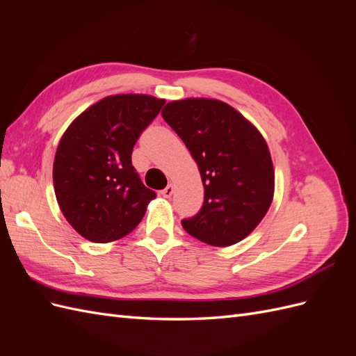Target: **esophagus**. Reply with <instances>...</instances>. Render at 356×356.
<instances>
[{
    "instance_id": "obj_1",
    "label": "esophagus",
    "mask_w": 356,
    "mask_h": 356,
    "mask_svg": "<svg viewBox=\"0 0 356 356\" xmlns=\"http://www.w3.org/2000/svg\"><path fill=\"white\" fill-rule=\"evenodd\" d=\"M161 195H163L165 197H170L172 195H174V186L169 184L166 188L161 190Z\"/></svg>"
}]
</instances>
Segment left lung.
I'll return each mask as SVG.
<instances>
[{
	"label": "left lung",
	"instance_id": "obj_1",
	"mask_svg": "<svg viewBox=\"0 0 356 356\" xmlns=\"http://www.w3.org/2000/svg\"><path fill=\"white\" fill-rule=\"evenodd\" d=\"M161 115L190 149L204 187L200 211L182 220V227L212 246L241 242L273 199L275 174L264 138L242 114L215 99L169 102Z\"/></svg>",
	"mask_w": 356,
	"mask_h": 356
}]
</instances>
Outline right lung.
I'll return each mask as SVG.
<instances>
[{
	"label": "right lung",
	"instance_id": "right-lung-1",
	"mask_svg": "<svg viewBox=\"0 0 356 356\" xmlns=\"http://www.w3.org/2000/svg\"><path fill=\"white\" fill-rule=\"evenodd\" d=\"M163 99L115 95L80 114L63 134L53 163V184L62 213L83 238L117 241L141 222L156 191L132 165L138 138Z\"/></svg>",
	"mask_w": 356,
	"mask_h": 356
}]
</instances>
